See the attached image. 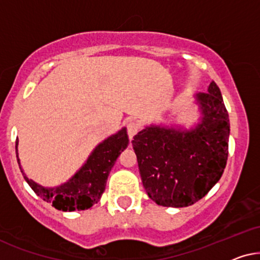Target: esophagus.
<instances>
[{
	"label": "esophagus",
	"instance_id": "esophagus-1",
	"mask_svg": "<svg viewBox=\"0 0 260 260\" xmlns=\"http://www.w3.org/2000/svg\"><path fill=\"white\" fill-rule=\"evenodd\" d=\"M127 132H128V137H129V139L132 140L133 137L139 132V126H138V123L134 122V121H131V122L127 124Z\"/></svg>",
	"mask_w": 260,
	"mask_h": 260
}]
</instances>
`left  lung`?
Wrapping results in <instances>:
<instances>
[{"mask_svg":"<svg viewBox=\"0 0 260 260\" xmlns=\"http://www.w3.org/2000/svg\"><path fill=\"white\" fill-rule=\"evenodd\" d=\"M202 119L183 131L146 127L132 140L144 188L162 207L191 206L219 182L226 168L230 117L219 86L196 95Z\"/></svg>","mask_w":260,"mask_h":260,"instance_id":"8db88e82","label":"left lung"}]
</instances>
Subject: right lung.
<instances>
[{"mask_svg": "<svg viewBox=\"0 0 260 260\" xmlns=\"http://www.w3.org/2000/svg\"><path fill=\"white\" fill-rule=\"evenodd\" d=\"M17 143L19 141L16 138L17 162L23 178L33 191L44 201L52 203L55 209L74 212L89 209L99 202L106 189L109 172L121 152L126 150L129 140L126 128H122L116 134L107 138L96 146L85 164L76 172L75 176H72L67 183L54 188H44L27 177L17 157Z\"/></svg>", "mask_w": 260, "mask_h": 260, "instance_id": "right-lung-1", "label": "right lung"}]
</instances>
